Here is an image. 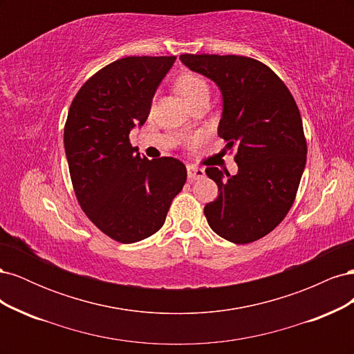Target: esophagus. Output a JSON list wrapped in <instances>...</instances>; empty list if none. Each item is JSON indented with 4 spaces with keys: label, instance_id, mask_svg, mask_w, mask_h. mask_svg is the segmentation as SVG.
Masks as SVG:
<instances>
[{
    "label": "esophagus",
    "instance_id": "34e87169",
    "mask_svg": "<svg viewBox=\"0 0 354 354\" xmlns=\"http://www.w3.org/2000/svg\"><path fill=\"white\" fill-rule=\"evenodd\" d=\"M187 176H189V180H192V181L202 180L203 177H205V169L195 167V165H189L187 167Z\"/></svg>",
    "mask_w": 354,
    "mask_h": 354
}]
</instances>
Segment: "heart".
<instances>
[{
  "label": "heart",
  "mask_w": 354,
  "mask_h": 354,
  "mask_svg": "<svg viewBox=\"0 0 354 354\" xmlns=\"http://www.w3.org/2000/svg\"><path fill=\"white\" fill-rule=\"evenodd\" d=\"M176 87L181 94V97H183L187 103L194 102L195 99L201 97L203 94H209V87L205 82V80L199 77L198 73H192V72L180 75L177 78Z\"/></svg>",
  "instance_id": "obj_1"
}]
</instances>
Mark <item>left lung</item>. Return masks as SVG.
<instances>
[{
	"mask_svg": "<svg viewBox=\"0 0 354 354\" xmlns=\"http://www.w3.org/2000/svg\"><path fill=\"white\" fill-rule=\"evenodd\" d=\"M180 60L218 87V136L227 151L236 149V174L205 169L218 196L203 214L223 239L254 242L270 233L294 203L307 156L301 115L286 85L259 60L230 55H181Z\"/></svg>",
	"mask_w": 354,
	"mask_h": 354,
	"instance_id": "8db88e82",
	"label": "left lung"
}]
</instances>
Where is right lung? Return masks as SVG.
<instances>
[{
	"label": "right lung",
	"instance_id": "obj_1",
	"mask_svg": "<svg viewBox=\"0 0 354 354\" xmlns=\"http://www.w3.org/2000/svg\"><path fill=\"white\" fill-rule=\"evenodd\" d=\"M176 56L124 57L85 82L71 104L65 152L75 195L109 238L134 243L164 226L187 171L176 158L149 160L130 143Z\"/></svg>",
	"mask_w": 354,
	"mask_h": 354
}]
</instances>
